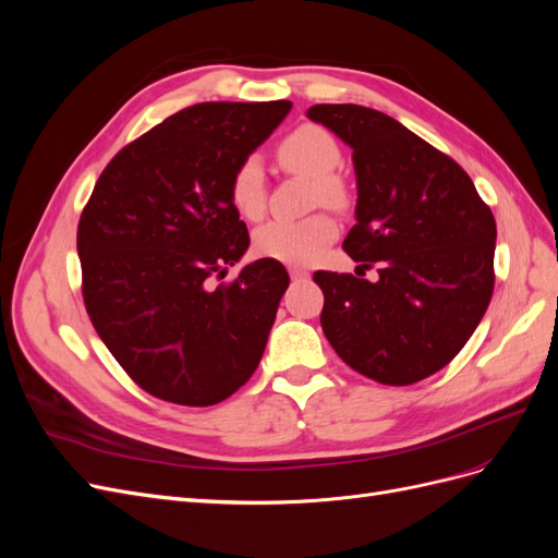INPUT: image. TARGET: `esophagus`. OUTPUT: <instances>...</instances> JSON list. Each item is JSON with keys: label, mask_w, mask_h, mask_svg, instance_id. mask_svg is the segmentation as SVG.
Masks as SVG:
<instances>
[{"label": "esophagus", "mask_w": 558, "mask_h": 558, "mask_svg": "<svg viewBox=\"0 0 558 558\" xmlns=\"http://www.w3.org/2000/svg\"><path fill=\"white\" fill-rule=\"evenodd\" d=\"M289 275H291V279H293V281H298V279H307V277H310L307 269H302V267H291V269H289Z\"/></svg>", "instance_id": "1"}]
</instances>
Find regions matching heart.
Instances as JSON below:
<instances>
[{
  "label": "heart",
  "mask_w": 558,
  "mask_h": 558,
  "mask_svg": "<svg viewBox=\"0 0 558 558\" xmlns=\"http://www.w3.org/2000/svg\"><path fill=\"white\" fill-rule=\"evenodd\" d=\"M277 158L289 172L305 174L314 181L312 202L316 207L342 209L349 202L347 185L340 179L344 162L342 148L332 134L318 125H300L277 146ZM230 202L248 221H256L265 211V172L258 158H244L230 177ZM337 232L330 216L316 214L305 221H272L253 234V251L260 258L302 265L316 258Z\"/></svg>",
  "instance_id": "1"
}]
</instances>
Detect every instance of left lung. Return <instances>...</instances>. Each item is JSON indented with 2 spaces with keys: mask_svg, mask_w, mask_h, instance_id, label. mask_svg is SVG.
<instances>
[{
  "mask_svg": "<svg viewBox=\"0 0 558 558\" xmlns=\"http://www.w3.org/2000/svg\"><path fill=\"white\" fill-rule=\"evenodd\" d=\"M307 116L353 148L356 226L342 248L379 272H314L320 328L356 373L416 384L465 347L492 302L496 218L463 167L396 118L359 105Z\"/></svg>",
  "mask_w": 558,
  "mask_h": 558,
  "instance_id": "8db88e82",
  "label": "left lung"
}]
</instances>
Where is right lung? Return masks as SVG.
<instances>
[{
	"mask_svg": "<svg viewBox=\"0 0 558 558\" xmlns=\"http://www.w3.org/2000/svg\"><path fill=\"white\" fill-rule=\"evenodd\" d=\"M291 102H202L165 118L99 174L81 214L83 302L113 359L146 393L207 408L256 373L289 272L248 248L230 177Z\"/></svg>",
	"mask_w": 558,
	"mask_h": 558,
	"instance_id": "right-lung-1",
	"label": "right lung"
}]
</instances>
